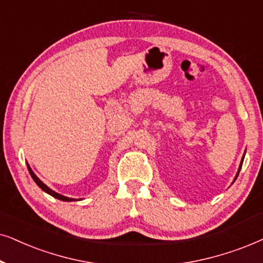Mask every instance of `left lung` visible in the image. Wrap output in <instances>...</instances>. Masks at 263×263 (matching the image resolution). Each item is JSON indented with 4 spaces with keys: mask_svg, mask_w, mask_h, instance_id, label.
<instances>
[{
    "mask_svg": "<svg viewBox=\"0 0 263 263\" xmlns=\"http://www.w3.org/2000/svg\"><path fill=\"white\" fill-rule=\"evenodd\" d=\"M243 160H244V156H243V159H241V162H240V166H239V171H240V168H241V164H243ZM239 171H238V173H237V176H236V179H237L238 174H239Z\"/></svg>",
    "mask_w": 263,
    "mask_h": 263,
    "instance_id": "8db88e82",
    "label": "left lung"
}]
</instances>
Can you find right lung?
I'll return each mask as SVG.
<instances>
[{
    "label": "right lung",
    "instance_id": "1",
    "mask_svg": "<svg viewBox=\"0 0 263 263\" xmlns=\"http://www.w3.org/2000/svg\"><path fill=\"white\" fill-rule=\"evenodd\" d=\"M27 168H29V172H30V174H31V177H32V179L36 181V184L38 185V186H40L42 190H43L44 192H47V194H49V195H51L52 197H55V198H58V199H61V201H66V202H71V201H76L74 198H68V197H65V196H62V195H60V194H56L55 191H52L51 189H49L47 185L45 184H43L42 183V181L38 179L37 178V176L36 174H34L33 172H32V170H31L30 168V166L29 164H27Z\"/></svg>",
    "mask_w": 263,
    "mask_h": 263
}]
</instances>
